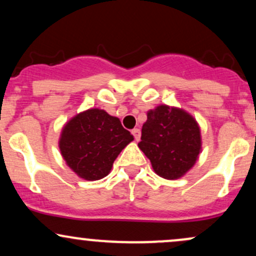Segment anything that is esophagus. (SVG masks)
Segmentation results:
<instances>
[{"label": "esophagus", "mask_w": 256, "mask_h": 256, "mask_svg": "<svg viewBox=\"0 0 256 256\" xmlns=\"http://www.w3.org/2000/svg\"><path fill=\"white\" fill-rule=\"evenodd\" d=\"M131 134H134V140H140V128H134V130L131 131Z\"/></svg>", "instance_id": "obj_1"}]
</instances>
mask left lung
Here are the masks:
<instances>
[{
    "label": "left lung",
    "instance_id": "1",
    "mask_svg": "<svg viewBox=\"0 0 256 256\" xmlns=\"http://www.w3.org/2000/svg\"><path fill=\"white\" fill-rule=\"evenodd\" d=\"M201 144L198 122L183 110L161 104L146 113L138 146L158 176L178 179L195 165Z\"/></svg>",
    "mask_w": 256,
    "mask_h": 256
}]
</instances>
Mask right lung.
I'll return each instance as SVG.
<instances>
[{
  "label": "right lung",
  "mask_w": 256,
  "mask_h": 256,
  "mask_svg": "<svg viewBox=\"0 0 256 256\" xmlns=\"http://www.w3.org/2000/svg\"><path fill=\"white\" fill-rule=\"evenodd\" d=\"M134 136L116 116L91 108L70 120L61 132L58 148L73 172L85 180H98L110 172L114 160Z\"/></svg>",
  "instance_id": "add662e5"
}]
</instances>
